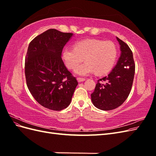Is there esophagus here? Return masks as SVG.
I'll return each instance as SVG.
<instances>
[{"label": "esophagus", "instance_id": "1", "mask_svg": "<svg viewBox=\"0 0 156 156\" xmlns=\"http://www.w3.org/2000/svg\"><path fill=\"white\" fill-rule=\"evenodd\" d=\"M77 79V81H78L79 83H81V82H83V81H85V79H84V78L78 77Z\"/></svg>", "mask_w": 156, "mask_h": 156}]
</instances>
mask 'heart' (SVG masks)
I'll return each mask as SVG.
<instances>
[{
	"label": "heart",
	"mask_w": 156,
	"mask_h": 156,
	"mask_svg": "<svg viewBox=\"0 0 156 156\" xmlns=\"http://www.w3.org/2000/svg\"><path fill=\"white\" fill-rule=\"evenodd\" d=\"M118 55L116 44L111 41L88 40L79 41L75 48H67L63 52V59L67 67L75 69L83 60L87 61L78 66L75 72L86 76L95 72L97 75H105L114 66Z\"/></svg>",
	"instance_id": "obj_1"
}]
</instances>
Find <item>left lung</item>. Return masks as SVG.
<instances>
[{
	"label": "left lung",
	"mask_w": 156,
	"mask_h": 156,
	"mask_svg": "<svg viewBox=\"0 0 156 156\" xmlns=\"http://www.w3.org/2000/svg\"><path fill=\"white\" fill-rule=\"evenodd\" d=\"M116 39L120 45V58L109 74L98 80L91 94L94 105L103 111L120 106L128 97L133 82L135 66L133 53L124 41L117 37Z\"/></svg>",
	"instance_id": "left-lung-1"
}]
</instances>
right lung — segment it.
Segmentation results:
<instances>
[{"instance_id": "right-lung-1", "label": "right lung", "mask_w": 156, "mask_h": 156, "mask_svg": "<svg viewBox=\"0 0 156 156\" xmlns=\"http://www.w3.org/2000/svg\"><path fill=\"white\" fill-rule=\"evenodd\" d=\"M72 33L49 29L29 44L25 73L28 88L37 103L53 111H61L71 103L78 84L61 58Z\"/></svg>"}]
</instances>
